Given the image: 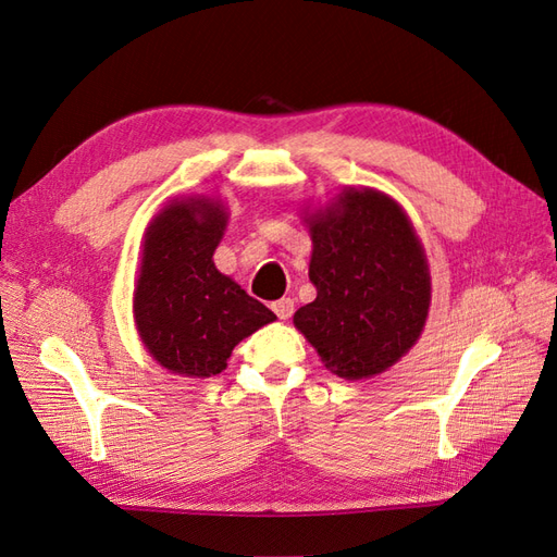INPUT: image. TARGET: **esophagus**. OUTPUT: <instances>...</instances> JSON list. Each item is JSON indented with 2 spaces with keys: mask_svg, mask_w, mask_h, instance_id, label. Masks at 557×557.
Here are the masks:
<instances>
[{
  "mask_svg": "<svg viewBox=\"0 0 557 557\" xmlns=\"http://www.w3.org/2000/svg\"><path fill=\"white\" fill-rule=\"evenodd\" d=\"M272 309H274V313H276L281 320H288V318L293 315V311H295V301H293L290 297H283V299L274 301Z\"/></svg>",
  "mask_w": 557,
  "mask_h": 557,
  "instance_id": "34e87169",
  "label": "esophagus"
}]
</instances>
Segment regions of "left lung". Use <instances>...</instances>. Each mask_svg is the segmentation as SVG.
I'll return each mask as SVG.
<instances>
[{
  "mask_svg": "<svg viewBox=\"0 0 557 557\" xmlns=\"http://www.w3.org/2000/svg\"><path fill=\"white\" fill-rule=\"evenodd\" d=\"M315 299L295 327L332 374L374 379L399 362L425 330L432 281L425 248L399 201L374 188H344L305 209Z\"/></svg>",
  "mask_w": 557,
  "mask_h": 557,
  "instance_id": "1",
  "label": "left lung"
}]
</instances>
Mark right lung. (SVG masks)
I'll use <instances>...</instances> for the list:
<instances>
[{
    "label": "right lung",
    "instance_id": "1",
    "mask_svg": "<svg viewBox=\"0 0 557 557\" xmlns=\"http://www.w3.org/2000/svg\"><path fill=\"white\" fill-rule=\"evenodd\" d=\"M227 218L218 197H181L166 201L144 232L134 325L150 358L176 376L221 374L234 346L276 320L213 264Z\"/></svg>",
    "mask_w": 557,
    "mask_h": 557
}]
</instances>
